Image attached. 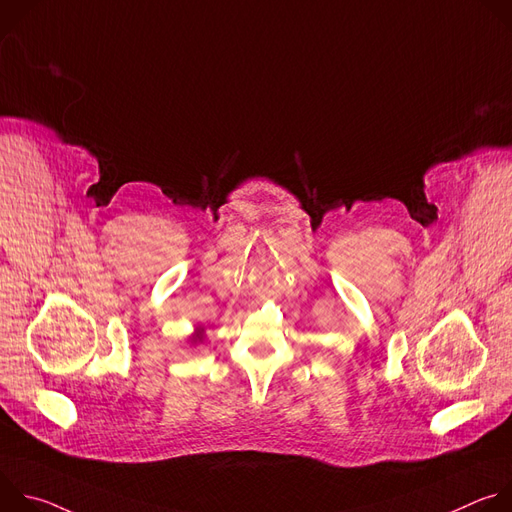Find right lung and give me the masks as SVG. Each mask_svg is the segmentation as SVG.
<instances>
[{"instance_id":"obj_1","label":"right lung","mask_w":512,"mask_h":512,"mask_svg":"<svg viewBox=\"0 0 512 512\" xmlns=\"http://www.w3.org/2000/svg\"><path fill=\"white\" fill-rule=\"evenodd\" d=\"M202 338H204V330L198 328V332L192 336V342H202Z\"/></svg>"}]
</instances>
